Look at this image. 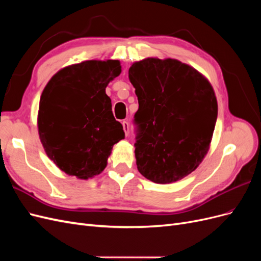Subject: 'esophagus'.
<instances>
[{"label":"esophagus","instance_id":"esophagus-1","mask_svg":"<svg viewBox=\"0 0 261 261\" xmlns=\"http://www.w3.org/2000/svg\"><path fill=\"white\" fill-rule=\"evenodd\" d=\"M122 125H123V129H124V132H125V135L127 136L128 135V133H129V124L126 122V121H124L123 123H122Z\"/></svg>","mask_w":261,"mask_h":261}]
</instances>
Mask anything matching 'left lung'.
<instances>
[{
  "label": "left lung",
  "instance_id": "left-lung-1",
  "mask_svg": "<svg viewBox=\"0 0 261 261\" xmlns=\"http://www.w3.org/2000/svg\"><path fill=\"white\" fill-rule=\"evenodd\" d=\"M128 77L139 103L138 171L158 184L184 178L199 167L210 148L218 115L211 84L175 59L135 62Z\"/></svg>",
  "mask_w": 261,
  "mask_h": 261
}]
</instances>
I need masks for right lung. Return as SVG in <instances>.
I'll return each instance as SVG.
<instances>
[{"label": "right lung", "mask_w": 261, "mask_h": 261, "mask_svg": "<svg viewBox=\"0 0 261 261\" xmlns=\"http://www.w3.org/2000/svg\"><path fill=\"white\" fill-rule=\"evenodd\" d=\"M118 60H90L60 69L39 102L38 133L44 151L66 174L81 179L99 175L113 146L125 137L106 93L121 74Z\"/></svg>", "instance_id": "1"}]
</instances>
